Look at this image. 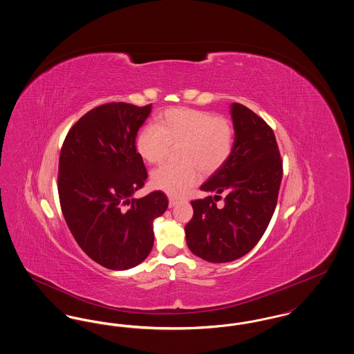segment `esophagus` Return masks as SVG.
<instances>
[{"mask_svg":"<svg viewBox=\"0 0 354 354\" xmlns=\"http://www.w3.org/2000/svg\"><path fill=\"white\" fill-rule=\"evenodd\" d=\"M179 203V201L178 199H175V198H169V208H172V207H175L176 204Z\"/></svg>","mask_w":354,"mask_h":354,"instance_id":"esophagus-1","label":"esophagus"}]
</instances>
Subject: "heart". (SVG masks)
<instances>
[{
  "instance_id": "heart-1",
  "label": "heart",
  "mask_w": 354,
  "mask_h": 354,
  "mask_svg": "<svg viewBox=\"0 0 354 354\" xmlns=\"http://www.w3.org/2000/svg\"><path fill=\"white\" fill-rule=\"evenodd\" d=\"M232 123L212 113L175 107L160 114L155 126L136 136V151L150 165L162 163L169 147L178 149L182 165H165L151 172V185L171 196H182L199 182V169L214 174L228 160L234 149Z\"/></svg>"
}]
</instances>
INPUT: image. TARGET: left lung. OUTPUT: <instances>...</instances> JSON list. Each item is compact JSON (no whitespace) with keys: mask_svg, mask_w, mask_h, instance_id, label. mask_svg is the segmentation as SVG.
I'll list each match as a JSON object with an SVG mask.
<instances>
[{"mask_svg":"<svg viewBox=\"0 0 354 354\" xmlns=\"http://www.w3.org/2000/svg\"><path fill=\"white\" fill-rule=\"evenodd\" d=\"M235 130L228 160L201 187L225 195L219 208L212 196L192 201L185 225L189 251L209 263H228L250 252L264 235L276 208L283 162L273 130L248 107L232 103Z\"/></svg>","mask_w":354,"mask_h":354,"instance_id":"left-lung-1","label":"left lung"}]
</instances>
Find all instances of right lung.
<instances>
[{
  "mask_svg": "<svg viewBox=\"0 0 354 354\" xmlns=\"http://www.w3.org/2000/svg\"><path fill=\"white\" fill-rule=\"evenodd\" d=\"M150 113L151 104L98 106L70 129L61 149L64 218L82 251L107 270H130L149 256L152 221L169 207L162 191L133 198L147 179L135 139Z\"/></svg>",
  "mask_w": 354,
  "mask_h": 354,
  "instance_id": "obj_1",
  "label": "right lung"
}]
</instances>
